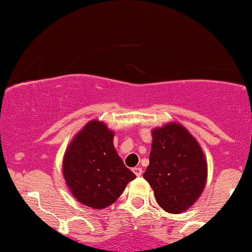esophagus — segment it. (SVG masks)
Here are the masks:
<instances>
[{
	"instance_id": "obj_1",
	"label": "esophagus",
	"mask_w": 252,
	"mask_h": 252,
	"mask_svg": "<svg viewBox=\"0 0 252 252\" xmlns=\"http://www.w3.org/2000/svg\"><path fill=\"white\" fill-rule=\"evenodd\" d=\"M133 172H134V174L136 175V177H141V175H142V168H141V167H134Z\"/></svg>"
}]
</instances>
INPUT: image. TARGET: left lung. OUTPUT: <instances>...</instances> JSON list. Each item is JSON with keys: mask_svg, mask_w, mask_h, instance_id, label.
Masks as SVG:
<instances>
[{"mask_svg": "<svg viewBox=\"0 0 252 252\" xmlns=\"http://www.w3.org/2000/svg\"><path fill=\"white\" fill-rule=\"evenodd\" d=\"M149 165L143 178L154 189L159 206L168 213H181L201 196L206 184L208 164L197 141L184 126L168 123L154 128Z\"/></svg>", "mask_w": 252, "mask_h": 252, "instance_id": "left-lung-1", "label": "left lung"}]
</instances>
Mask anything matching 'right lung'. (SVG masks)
<instances>
[{"mask_svg": "<svg viewBox=\"0 0 252 252\" xmlns=\"http://www.w3.org/2000/svg\"><path fill=\"white\" fill-rule=\"evenodd\" d=\"M115 133L99 120H91L68 144L63 175L72 195L81 204L104 209L135 179L113 146Z\"/></svg>", "mask_w": 252, "mask_h": 252, "instance_id": "1", "label": "right lung"}]
</instances>
